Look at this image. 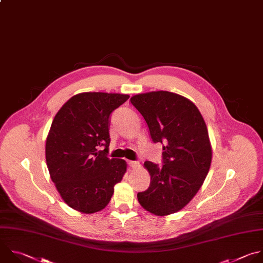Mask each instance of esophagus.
I'll return each instance as SVG.
<instances>
[{
  "instance_id": "esophagus-1",
  "label": "esophagus",
  "mask_w": 263,
  "mask_h": 263,
  "mask_svg": "<svg viewBox=\"0 0 263 263\" xmlns=\"http://www.w3.org/2000/svg\"><path fill=\"white\" fill-rule=\"evenodd\" d=\"M128 164L131 168H137L140 166V163L137 161H128Z\"/></svg>"
}]
</instances>
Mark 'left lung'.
Instances as JSON below:
<instances>
[{
  "mask_svg": "<svg viewBox=\"0 0 263 263\" xmlns=\"http://www.w3.org/2000/svg\"><path fill=\"white\" fill-rule=\"evenodd\" d=\"M130 101L145 120L153 142L163 144L162 166L144 162L151 184L137 199L154 215L177 213L196 195L211 167L205 122L193 102L174 93L149 92Z\"/></svg>",
  "mask_w": 263,
  "mask_h": 263,
  "instance_id": "obj_1",
  "label": "left lung"
}]
</instances>
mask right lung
Returning <instances> with one entry per match:
<instances>
[{
  "instance_id": "add662e5",
  "label": "right lung",
  "mask_w": 263,
  "mask_h": 263,
  "mask_svg": "<svg viewBox=\"0 0 263 263\" xmlns=\"http://www.w3.org/2000/svg\"><path fill=\"white\" fill-rule=\"evenodd\" d=\"M129 95L81 93L70 98L55 115L46 138L45 157L63 200L72 209L93 214L111 199L127 164L107 157L109 118ZM103 146L104 150H99Z\"/></svg>"
}]
</instances>
